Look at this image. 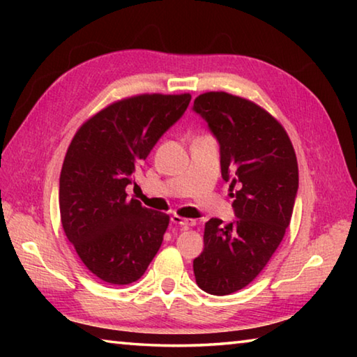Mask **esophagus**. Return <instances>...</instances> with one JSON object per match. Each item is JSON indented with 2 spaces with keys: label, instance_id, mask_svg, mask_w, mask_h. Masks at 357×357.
I'll return each mask as SVG.
<instances>
[{
  "label": "esophagus",
  "instance_id": "obj_1",
  "mask_svg": "<svg viewBox=\"0 0 357 357\" xmlns=\"http://www.w3.org/2000/svg\"><path fill=\"white\" fill-rule=\"evenodd\" d=\"M172 222L176 223V225L184 227V228H189V227H195L197 225V220L195 219H185V217H181L178 214L172 215Z\"/></svg>",
  "mask_w": 357,
  "mask_h": 357
}]
</instances>
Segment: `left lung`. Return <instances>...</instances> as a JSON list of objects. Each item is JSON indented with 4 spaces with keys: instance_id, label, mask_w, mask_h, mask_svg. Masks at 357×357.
I'll return each instance as SVG.
<instances>
[{
    "instance_id": "1",
    "label": "left lung",
    "mask_w": 357,
    "mask_h": 357,
    "mask_svg": "<svg viewBox=\"0 0 357 357\" xmlns=\"http://www.w3.org/2000/svg\"><path fill=\"white\" fill-rule=\"evenodd\" d=\"M193 110L208 121L220 144L222 178L229 183L238 219L204 225V249L193 259L203 291L231 294L255 279L285 236L298 193L293 143L273 114L225 91L203 93Z\"/></svg>"
}]
</instances>
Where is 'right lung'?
Masks as SVG:
<instances>
[{
  "mask_svg": "<svg viewBox=\"0 0 357 357\" xmlns=\"http://www.w3.org/2000/svg\"><path fill=\"white\" fill-rule=\"evenodd\" d=\"M192 96L137 94L84 121L66 153L59 213L83 264L112 285L140 279L160 249L170 217L129 198L126 187Z\"/></svg>",
  "mask_w": 357,
  "mask_h": 357,
  "instance_id": "obj_1",
  "label": "right lung"
}]
</instances>
